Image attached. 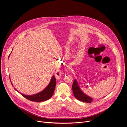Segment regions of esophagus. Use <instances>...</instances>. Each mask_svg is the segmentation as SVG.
Listing matches in <instances>:
<instances>
[{"label":"esophagus","mask_w":127,"mask_h":127,"mask_svg":"<svg viewBox=\"0 0 127 127\" xmlns=\"http://www.w3.org/2000/svg\"><path fill=\"white\" fill-rule=\"evenodd\" d=\"M56 76H57V77H58V78H60V77L61 76L60 72H59V75H56Z\"/></svg>","instance_id":"1"}]
</instances>
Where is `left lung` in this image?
Returning <instances> with one entry per match:
<instances>
[{"label":"left lung","instance_id":"left-lung-1","mask_svg":"<svg viewBox=\"0 0 127 127\" xmlns=\"http://www.w3.org/2000/svg\"><path fill=\"white\" fill-rule=\"evenodd\" d=\"M72 89L75 97L78 100L88 103H90L93 101V98L87 95L82 91L76 79L73 81Z\"/></svg>","mask_w":127,"mask_h":127}]
</instances>
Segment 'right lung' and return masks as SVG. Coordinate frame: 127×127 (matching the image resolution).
<instances>
[{
	"label": "right lung",
	"instance_id": "obj_1",
	"mask_svg": "<svg viewBox=\"0 0 127 127\" xmlns=\"http://www.w3.org/2000/svg\"><path fill=\"white\" fill-rule=\"evenodd\" d=\"M10 55V54L8 56V58L9 57ZM9 78H10V77H9ZM10 82L12 85L13 86V84H12L11 80H10ZM56 80L55 79V77H54V75H53L47 87L45 89H44L42 91H40V92L32 95H24L23 94L21 93H20L23 96L27 98V99H29L32 101L41 102V101L48 100L52 97V96L54 94L55 87L56 86ZM14 89H15L16 91L19 92V91L16 88H14Z\"/></svg>",
	"mask_w": 127,
	"mask_h": 127
}]
</instances>
